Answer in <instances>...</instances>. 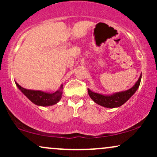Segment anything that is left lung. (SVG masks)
I'll return each mask as SVG.
<instances>
[{"instance_id":"obj_1","label":"left lung","mask_w":157,"mask_h":157,"mask_svg":"<svg viewBox=\"0 0 157 157\" xmlns=\"http://www.w3.org/2000/svg\"><path fill=\"white\" fill-rule=\"evenodd\" d=\"M141 78L142 76H140L137 82L131 89L125 91H122V92L115 93L112 95H110V96H105V95L94 93L90 89H88V92H89L90 97L94 100V102H95L98 105L106 108L120 107V106L123 105L127 100H128V99L136 92V91L140 86Z\"/></svg>"}]
</instances>
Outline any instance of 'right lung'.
<instances>
[{
  "mask_svg": "<svg viewBox=\"0 0 157 157\" xmlns=\"http://www.w3.org/2000/svg\"><path fill=\"white\" fill-rule=\"evenodd\" d=\"M16 85L18 89L24 94V95H26L27 98H29V100L37 105L48 106L55 105L60 101L62 97L63 92L61 89H63V86H61L59 91H55V93L48 94L40 91H33V90L23 89L17 82H16Z\"/></svg>",
  "mask_w": 157,
  "mask_h": 157,
  "instance_id": "1",
  "label": "right lung"
}]
</instances>
